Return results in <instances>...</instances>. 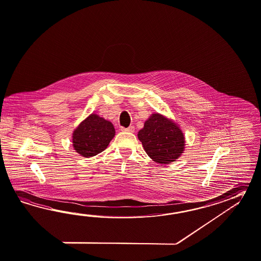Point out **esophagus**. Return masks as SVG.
I'll return each mask as SVG.
<instances>
[{
	"label": "esophagus",
	"mask_w": 261,
	"mask_h": 261,
	"mask_svg": "<svg viewBox=\"0 0 261 261\" xmlns=\"http://www.w3.org/2000/svg\"><path fill=\"white\" fill-rule=\"evenodd\" d=\"M121 130L122 132H127V133H134V126H129L128 127H121Z\"/></svg>",
	"instance_id": "obj_1"
}]
</instances>
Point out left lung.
<instances>
[{
    "label": "left lung",
    "instance_id": "1",
    "mask_svg": "<svg viewBox=\"0 0 261 261\" xmlns=\"http://www.w3.org/2000/svg\"><path fill=\"white\" fill-rule=\"evenodd\" d=\"M138 138L147 155L159 164L173 162L185 148V137L179 127L158 114L146 121Z\"/></svg>",
    "mask_w": 261,
    "mask_h": 261
}]
</instances>
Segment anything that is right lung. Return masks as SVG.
<instances>
[{"instance_id":"1","label":"right lung","mask_w":261,"mask_h":261,"mask_svg":"<svg viewBox=\"0 0 261 261\" xmlns=\"http://www.w3.org/2000/svg\"><path fill=\"white\" fill-rule=\"evenodd\" d=\"M115 130L111 122L96 114H91L73 134V146L83 157L97 155L106 149Z\"/></svg>"}]
</instances>
